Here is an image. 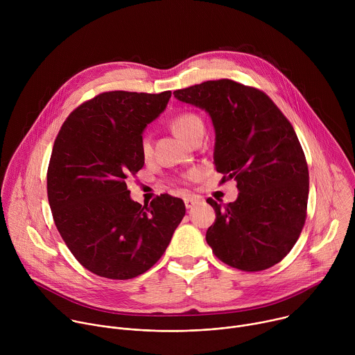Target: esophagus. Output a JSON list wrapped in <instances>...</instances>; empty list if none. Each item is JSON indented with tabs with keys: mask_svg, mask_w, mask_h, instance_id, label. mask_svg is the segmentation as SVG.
<instances>
[{
	"mask_svg": "<svg viewBox=\"0 0 355 355\" xmlns=\"http://www.w3.org/2000/svg\"><path fill=\"white\" fill-rule=\"evenodd\" d=\"M199 202V198L198 196H193V195H187L184 198V204H185V208L187 209H191L193 208L196 204Z\"/></svg>",
	"mask_w": 355,
	"mask_h": 355,
	"instance_id": "34e87169",
	"label": "esophagus"
}]
</instances>
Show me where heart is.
<instances>
[{"label":"heart","instance_id":"1","mask_svg":"<svg viewBox=\"0 0 355 355\" xmlns=\"http://www.w3.org/2000/svg\"><path fill=\"white\" fill-rule=\"evenodd\" d=\"M171 126L178 136H181L188 141H192L195 136L204 133V122H202L200 116L189 111L175 115L171 119ZM140 153L144 159H148L151 153H153V143H151V137L148 133H144L140 139ZM198 175H199L198 170H192L189 173L191 178H195Z\"/></svg>","mask_w":355,"mask_h":355}]
</instances>
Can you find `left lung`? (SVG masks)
Masks as SVG:
<instances>
[{"instance_id": "obj_1", "label": "left lung", "mask_w": 355, "mask_h": 355, "mask_svg": "<svg viewBox=\"0 0 355 355\" xmlns=\"http://www.w3.org/2000/svg\"><path fill=\"white\" fill-rule=\"evenodd\" d=\"M205 110L215 128L214 160L222 182L234 178L239 196L216 212L207 232L215 256L241 271L278 264L306 220L309 171L297 136L263 91L222 78L174 91Z\"/></svg>"}]
</instances>
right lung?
Segmentation results:
<instances>
[{"mask_svg": "<svg viewBox=\"0 0 355 355\" xmlns=\"http://www.w3.org/2000/svg\"><path fill=\"white\" fill-rule=\"evenodd\" d=\"M170 98L171 91L103 92L76 108L55 140L49 205L73 256L99 277L130 279L146 272L185 215L182 199L163 193L140 205L126 185L144 164L141 133Z\"/></svg>", "mask_w": 355, "mask_h": 355, "instance_id": "1", "label": "right lung"}]
</instances>
